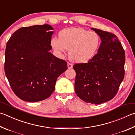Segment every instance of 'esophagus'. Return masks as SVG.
I'll return each instance as SVG.
<instances>
[{
	"label": "esophagus",
	"instance_id": "obj_1",
	"mask_svg": "<svg viewBox=\"0 0 135 135\" xmlns=\"http://www.w3.org/2000/svg\"><path fill=\"white\" fill-rule=\"evenodd\" d=\"M68 68H73L72 64H71L70 62H68Z\"/></svg>",
	"mask_w": 135,
	"mask_h": 135
}]
</instances>
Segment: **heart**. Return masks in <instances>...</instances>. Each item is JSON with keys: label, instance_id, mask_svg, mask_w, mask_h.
<instances>
[{"label": "heart", "instance_id": "obj_1", "mask_svg": "<svg viewBox=\"0 0 135 135\" xmlns=\"http://www.w3.org/2000/svg\"><path fill=\"white\" fill-rule=\"evenodd\" d=\"M100 39L95 32L82 28L65 29L59 33V38H53L51 44L54 50L60 54H65L70 49L71 60L84 63L94 57L99 48Z\"/></svg>", "mask_w": 135, "mask_h": 135}]
</instances>
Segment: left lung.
Here are the masks:
<instances>
[{"label":"left lung","instance_id":"obj_1","mask_svg":"<svg viewBox=\"0 0 135 135\" xmlns=\"http://www.w3.org/2000/svg\"><path fill=\"white\" fill-rule=\"evenodd\" d=\"M102 43L87 63L73 65L76 73L75 91L80 99L99 104L113 98L124 77L125 52L114 33L91 28Z\"/></svg>","mask_w":135,"mask_h":135}]
</instances>
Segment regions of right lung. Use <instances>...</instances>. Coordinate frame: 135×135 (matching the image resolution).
<instances>
[{
	"mask_svg": "<svg viewBox=\"0 0 135 135\" xmlns=\"http://www.w3.org/2000/svg\"><path fill=\"white\" fill-rule=\"evenodd\" d=\"M52 26L22 27L13 33L5 50L4 73L12 91L21 100L36 102L47 99L67 63L50 51Z\"/></svg>",
	"mask_w": 135,
	"mask_h": 135,
	"instance_id": "obj_1",
	"label": "right lung"
}]
</instances>
